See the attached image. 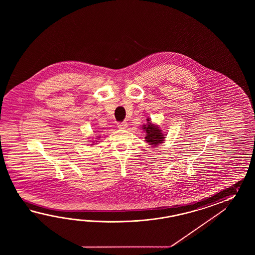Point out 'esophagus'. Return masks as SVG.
Wrapping results in <instances>:
<instances>
[{"mask_svg": "<svg viewBox=\"0 0 255 255\" xmlns=\"http://www.w3.org/2000/svg\"><path fill=\"white\" fill-rule=\"evenodd\" d=\"M118 127L120 129H126L128 128V124L126 122H121V123H118Z\"/></svg>", "mask_w": 255, "mask_h": 255, "instance_id": "esophagus-1", "label": "esophagus"}]
</instances>
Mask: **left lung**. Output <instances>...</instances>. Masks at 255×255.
Returning <instances> with one entry per match:
<instances>
[{"label": "left lung", "mask_w": 255, "mask_h": 255, "mask_svg": "<svg viewBox=\"0 0 255 255\" xmlns=\"http://www.w3.org/2000/svg\"><path fill=\"white\" fill-rule=\"evenodd\" d=\"M147 123L146 125L143 126V129L146 131V136L145 139L148 143V145L151 146H157V145L163 143L165 139V136L162 133V130L158 128V126L152 124L150 119L146 120Z\"/></svg>", "instance_id": "8db88e82"}]
</instances>
